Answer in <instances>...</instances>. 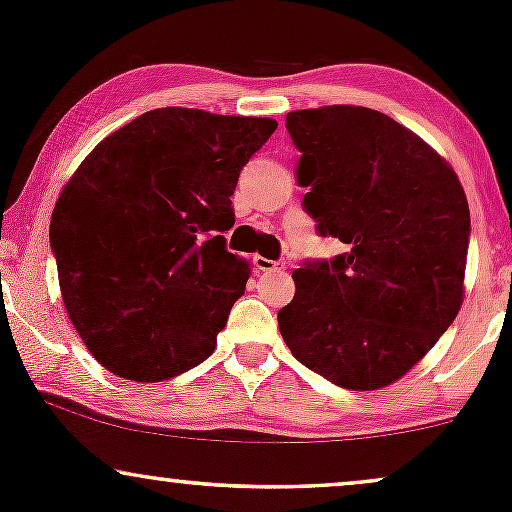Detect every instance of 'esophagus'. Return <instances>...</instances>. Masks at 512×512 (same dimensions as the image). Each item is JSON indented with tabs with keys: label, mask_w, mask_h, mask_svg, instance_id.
<instances>
[{
	"label": "esophagus",
	"mask_w": 512,
	"mask_h": 512,
	"mask_svg": "<svg viewBox=\"0 0 512 512\" xmlns=\"http://www.w3.org/2000/svg\"><path fill=\"white\" fill-rule=\"evenodd\" d=\"M252 262H255L257 272H279V269L286 267L284 260H267V257H260V255H257Z\"/></svg>",
	"instance_id": "34e87169"
}]
</instances>
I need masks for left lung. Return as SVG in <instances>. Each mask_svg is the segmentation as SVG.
<instances>
[{"label":"left lung","instance_id":"8db88e82","mask_svg":"<svg viewBox=\"0 0 512 512\" xmlns=\"http://www.w3.org/2000/svg\"><path fill=\"white\" fill-rule=\"evenodd\" d=\"M301 151L303 209L346 252L293 272L279 332L305 368L378 390L428 354L462 305L469 207L455 170L378 110L327 105L286 115Z\"/></svg>","mask_w":512,"mask_h":512}]
</instances>
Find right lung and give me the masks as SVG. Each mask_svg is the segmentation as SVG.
<instances>
[{"mask_svg":"<svg viewBox=\"0 0 512 512\" xmlns=\"http://www.w3.org/2000/svg\"><path fill=\"white\" fill-rule=\"evenodd\" d=\"M269 117L158 108L105 137L57 199L50 248L98 363L156 383L214 354L250 264L226 250L231 195Z\"/></svg>","mask_w":512,"mask_h":512,"instance_id":"add662e5","label":"right lung"}]
</instances>
